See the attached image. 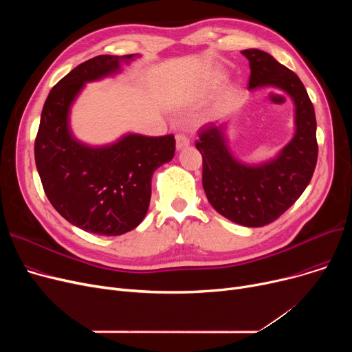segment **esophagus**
<instances>
[{"instance_id": "1", "label": "esophagus", "mask_w": 352, "mask_h": 352, "mask_svg": "<svg viewBox=\"0 0 352 352\" xmlns=\"http://www.w3.org/2000/svg\"><path fill=\"white\" fill-rule=\"evenodd\" d=\"M175 141H177V150H182V148H186V146L190 145L188 137H186L184 134H177Z\"/></svg>"}]
</instances>
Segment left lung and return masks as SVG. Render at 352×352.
Returning <instances> with one entry per match:
<instances>
[{"instance_id":"obj_1","label":"left lung","mask_w":352,"mask_h":352,"mask_svg":"<svg viewBox=\"0 0 352 352\" xmlns=\"http://www.w3.org/2000/svg\"><path fill=\"white\" fill-rule=\"evenodd\" d=\"M250 61L251 91L283 89L295 105V134L275 158L248 165L230 151L226 125L201 128L202 187L217 212L244 227H264L283 215L309 184L318 158L314 105L298 76L261 50L241 51Z\"/></svg>"}]
</instances>
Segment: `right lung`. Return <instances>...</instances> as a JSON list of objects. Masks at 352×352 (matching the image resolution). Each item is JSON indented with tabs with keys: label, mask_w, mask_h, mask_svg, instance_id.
Here are the masks:
<instances>
[{
	"label": "right lung",
	"mask_w": 352,
	"mask_h": 352,
	"mask_svg": "<svg viewBox=\"0 0 352 352\" xmlns=\"http://www.w3.org/2000/svg\"><path fill=\"white\" fill-rule=\"evenodd\" d=\"M137 54L98 55L69 71L45 100L34 155L47 198L68 223L98 235H121L144 219L151 178L173 160L174 135L126 134L117 142L89 146L74 138L69 109L85 82L121 71Z\"/></svg>",
	"instance_id": "right-lung-1"
}]
</instances>
